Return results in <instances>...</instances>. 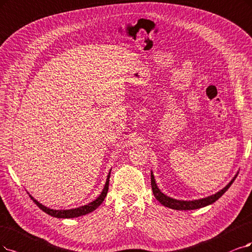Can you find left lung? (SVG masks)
<instances>
[{
    "mask_svg": "<svg viewBox=\"0 0 252 252\" xmlns=\"http://www.w3.org/2000/svg\"><path fill=\"white\" fill-rule=\"evenodd\" d=\"M237 175L235 176L234 179L230 181V183L226 186V187L223 188L222 190H220L219 192H217L216 194L211 195L209 197L206 198H202V199H198V200H178V199H173L171 197L166 196L164 193H162L160 191V189L158 188V186L155 182V176L152 172L151 174V181H152V189H153V193L155 195V197L161 202V204L163 206L167 207V208H170L172 210H184V211H188V210H196V209H200L203 207H207L209 204H212L215 202L216 200H218L223 194H224L227 189L230 187L231 184L234 183V181L236 180Z\"/></svg>",
    "mask_w": 252,
    "mask_h": 252,
    "instance_id": "left-lung-1",
    "label": "left lung"
}]
</instances>
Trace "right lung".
I'll use <instances>...</instances> for the list:
<instances>
[{
  "instance_id": "add662e5",
  "label": "right lung",
  "mask_w": 252,
  "mask_h": 252,
  "mask_svg": "<svg viewBox=\"0 0 252 252\" xmlns=\"http://www.w3.org/2000/svg\"><path fill=\"white\" fill-rule=\"evenodd\" d=\"M110 173L108 174V179L106 182V185L104 187V190L100 193L99 196L95 199L93 200L92 202L86 204V206H83L77 209H71V210H52L50 208H46L44 206H42L41 203H39L36 199H34L31 195L30 197L33 199V201L37 204V207H38L40 210H42L44 213L49 214L50 216L56 217V218H74V217H79V216H83V215H86L88 213H91L92 211H94L96 208L99 207V204H101V202L104 201L105 197L107 196V193H108V189H109V179H110Z\"/></svg>"
}]
</instances>
